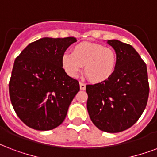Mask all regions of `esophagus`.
<instances>
[{"label": "esophagus", "instance_id": "34e87169", "mask_svg": "<svg viewBox=\"0 0 157 157\" xmlns=\"http://www.w3.org/2000/svg\"><path fill=\"white\" fill-rule=\"evenodd\" d=\"M80 89L81 90H86V84H84L83 82H80Z\"/></svg>", "mask_w": 157, "mask_h": 157}]
</instances>
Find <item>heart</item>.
<instances>
[{"mask_svg": "<svg viewBox=\"0 0 157 157\" xmlns=\"http://www.w3.org/2000/svg\"><path fill=\"white\" fill-rule=\"evenodd\" d=\"M61 64L68 76L76 78L84 66V71L93 83H101L113 75L117 64L116 53L101 44L81 42L72 48L71 53L65 52Z\"/></svg>", "mask_w": 157, "mask_h": 157, "instance_id": "1", "label": "heart"}]
</instances>
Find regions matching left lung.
<instances>
[{"instance_id":"left-lung-1","label":"left lung","mask_w":157,"mask_h":157,"mask_svg":"<svg viewBox=\"0 0 157 157\" xmlns=\"http://www.w3.org/2000/svg\"><path fill=\"white\" fill-rule=\"evenodd\" d=\"M116 53L115 71L101 83L87 85V110L101 131L119 132L132 127L143 113L149 95L147 65L129 44L108 40Z\"/></svg>"}]
</instances>
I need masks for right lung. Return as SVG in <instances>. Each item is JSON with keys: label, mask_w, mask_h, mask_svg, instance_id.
<instances>
[{"label": "right lung", "mask_w": 157, "mask_h": 157, "mask_svg": "<svg viewBox=\"0 0 157 157\" xmlns=\"http://www.w3.org/2000/svg\"><path fill=\"white\" fill-rule=\"evenodd\" d=\"M74 37L43 38L26 47L16 57L9 83L12 106L31 128L48 131L65 119L80 90L79 81L66 73L61 57Z\"/></svg>", "instance_id": "1"}]
</instances>
